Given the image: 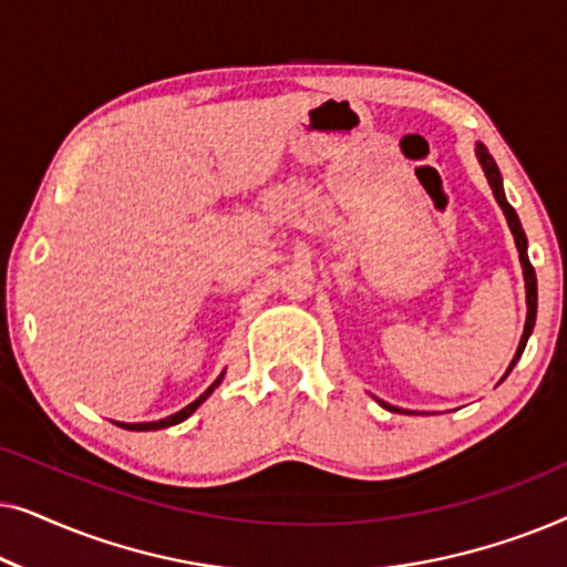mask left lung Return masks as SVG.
Segmentation results:
<instances>
[{"instance_id":"left-lung-1","label":"left lung","mask_w":567,"mask_h":567,"mask_svg":"<svg viewBox=\"0 0 567 567\" xmlns=\"http://www.w3.org/2000/svg\"><path fill=\"white\" fill-rule=\"evenodd\" d=\"M475 152H477L480 165H483V169H485L487 183H491L493 196H495V200H498V206L503 208V214H506V221H508L511 235H514V243H516V250H518V260H522V268H524V284H526V324H524V336H522V340H518V348H516L514 361H511V367L506 369V377H508L511 369L516 367V361L522 359V353H524V348H526V340H529L532 330H534V322H537V276H534V268H532V262H529V255H526V235H524V229H522V221H518L514 206L508 204L506 193H503L501 169H498V165H495V159L491 157V152L485 150V144H477ZM506 377H503V379H506ZM379 405L386 408V410H400V408L386 405V402H382V400H379ZM400 413H402V410H400ZM405 413H410V410H405ZM410 415H413V413H410Z\"/></svg>"}]
</instances>
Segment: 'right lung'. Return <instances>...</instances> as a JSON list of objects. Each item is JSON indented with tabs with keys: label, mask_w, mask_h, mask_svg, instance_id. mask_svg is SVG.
<instances>
[{
	"label": "right lung",
	"mask_w": 567,
	"mask_h": 567,
	"mask_svg": "<svg viewBox=\"0 0 567 567\" xmlns=\"http://www.w3.org/2000/svg\"><path fill=\"white\" fill-rule=\"evenodd\" d=\"M221 379H224V371H221L219 377H216V382H214L212 386H208V390H206L204 394H200L198 400H193L190 405H185L183 410H177L175 415H167V417H162V421H152V423H115V425H121V429H126V431H157V429H169V425H177V423H183L185 417H190L193 413H196L200 402H206L208 394H212V392L216 390V386L221 384Z\"/></svg>",
	"instance_id": "1"
}]
</instances>
